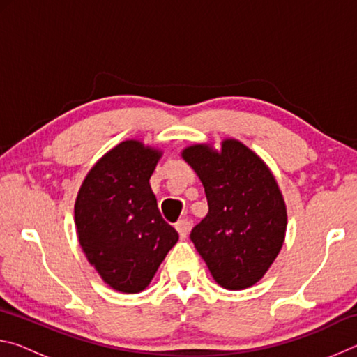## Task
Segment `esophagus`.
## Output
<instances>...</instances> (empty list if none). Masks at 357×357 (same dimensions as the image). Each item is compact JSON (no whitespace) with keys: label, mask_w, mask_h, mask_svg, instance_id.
Segmentation results:
<instances>
[{"label":"esophagus","mask_w":357,"mask_h":357,"mask_svg":"<svg viewBox=\"0 0 357 357\" xmlns=\"http://www.w3.org/2000/svg\"><path fill=\"white\" fill-rule=\"evenodd\" d=\"M174 228H176V231L179 233L181 239H184L187 236V233H189V222H187L185 219L179 220L176 225H174Z\"/></svg>","instance_id":"obj_1"}]
</instances>
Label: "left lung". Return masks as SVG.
Here are the masks:
<instances>
[{
  "label": "left lung",
  "mask_w": 357,
  "mask_h": 357,
  "mask_svg": "<svg viewBox=\"0 0 357 357\" xmlns=\"http://www.w3.org/2000/svg\"><path fill=\"white\" fill-rule=\"evenodd\" d=\"M183 159L200 178L209 211L190 239L211 275L227 289L255 285L285 241L287 206L273 172L261 157L234 138L220 149L197 143Z\"/></svg>",
  "instance_id": "obj_1"
}]
</instances>
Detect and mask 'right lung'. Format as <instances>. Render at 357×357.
Here are the masks:
<instances>
[{
    "instance_id": "1",
    "label": "right lung",
    "mask_w": 357,
    "mask_h": 357,
    "mask_svg": "<svg viewBox=\"0 0 357 357\" xmlns=\"http://www.w3.org/2000/svg\"><path fill=\"white\" fill-rule=\"evenodd\" d=\"M160 157V149L140 140L121 142L96 162L78 190V243L100 279L119 293L143 291L179 239L149 185Z\"/></svg>"
}]
</instances>
